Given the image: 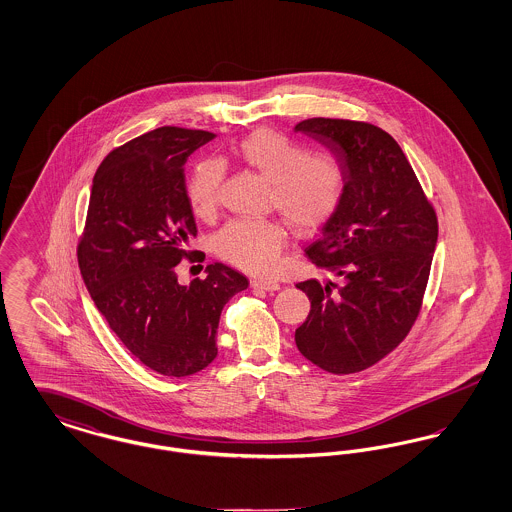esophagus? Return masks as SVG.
I'll use <instances>...</instances> for the list:
<instances>
[{
    "mask_svg": "<svg viewBox=\"0 0 512 512\" xmlns=\"http://www.w3.org/2000/svg\"><path fill=\"white\" fill-rule=\"evenodd\" d=\"M251 288L253 290H265V292H278L280 284L274 280H267V278H255L251 280Z\"/></svg>",
    "mask_w": 512,
    "mask_h": 512,
    "instance_id": "34e87169",
    "label": "esophagus"
}]
</instances>
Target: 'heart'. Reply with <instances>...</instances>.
<instances>
[{
  "instance_id": "b5f03b06",
  "label": "heart",
  "mask_w": 512,
  "mask_h": 512,
  "mask_svg": "<svg viewBox=\"0 0 512 512\" xmlns=\"http://www.w3.org/2000/svg\"><path fill=\"white\" fill-rule=\"evenodd\" d=\"M240 163L259 172L274 186V207L297 232H313L340 209L347 190V171L338 157L311 151L282 132L259 128L234 149ZM224 163H195L186 182V197L199 219H211L219 209ZM286 244V228L276 220H232L215 238L220 257L249 272H270Z\"/></svg>"
}]
</instances>
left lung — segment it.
Listing matches in <instances>:
<instances>
[{"label": "left lung", "mask_w": 512, "mask_h": 512, "mask_svg": "<svg viewBox=\"0 0 512 512\" xmlns=\"http://www.w3.org/2000/svg\"><path fill=\"white\" fill-rule=\"evenodd\" d=\"M347 171L338 213L305 255L340 276L299 282L311 311L295 330L305 359L332 374L376 365L413 328L426 292L438 217L403 149L382 128L345 119L295 124Z\"/></svg>", "instance_id": "1"}]
</instances>
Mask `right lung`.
Segmentation results:
<instances>
[{
    "mask_svg": "<svg viewBox=\"0 0 512 512\" xmlns=\"http://www.w3.org/2000/svg\"><path fill=\"white\" fill-rule=\"evenodd\" d=\"M213 132L161 126L113 149L94 176L78 267L99 313L147 368L184 378L219 353L220 313L249 286L222 263L178 284L174 267L197 234L184 165Z\"/></svg>",
    "mask_w": 512,
    "mask_h": 512,
    "instance_id": "obj_1",
    "label": "right lung"
}]
</instances>
